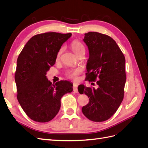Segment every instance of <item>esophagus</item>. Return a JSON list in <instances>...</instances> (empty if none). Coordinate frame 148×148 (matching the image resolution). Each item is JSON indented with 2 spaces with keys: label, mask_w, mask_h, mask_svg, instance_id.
<instances>
[{
  "label": "esophagus",
  "mask_w": 148,
  "mask_h": 148,
  "mask_svg": "<svg viewBox=\"0 0 148 148\" xmlns=\"http://www.w3.org/2000/svg\"><path fill=\"white\" fill-rule=\"evenodd\" d=\"M73 88V91L75 92H78V84H77L74 83Z\"/></svg>",
  "instance_id": "34e87169"
}]
</instances>
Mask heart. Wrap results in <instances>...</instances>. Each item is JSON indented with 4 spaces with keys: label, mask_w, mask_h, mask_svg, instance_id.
I'll use <instances>...</instances> for the list:
<instances>
[{
    "label": "heart",
    "mask_w": 148,
    "mask_h": 148,
    "mask_svg": "<svg viewBox=\"0 0 148 148\" xmlns=\"http://www.w3.org/2000/svg\"><path fill=\"white\" fill-rule=\"evenodd\" d=\"M71 48L72 49V51L75 52V53H76L77 55L79 54V53H81L82 52H84L85 51L83 44L79 41H78V40H74V41L71 42ZM63 51H64V47H62L57 53V55H56L57 60L59 59V58ZM82 69L79 68L70 69V70H68L66 71L65 75L68 78L73 79V80H77L78 78V76L82 73Z\"/></svg>",
    "instance_id": "1"
}]
</instances>
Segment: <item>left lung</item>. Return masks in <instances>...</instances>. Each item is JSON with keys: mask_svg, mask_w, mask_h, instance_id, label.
Returning a JSON list of instances; mask_svg holds the SVG:
<instances>
[{"mask_svg": "<svg viewBox=\"0 0 148 148\" xmlns=\"http://www.w3.org/2000/svg\"><path fill=\"white\" fill-rule=\"evenodd\" d=\"M83 41L88 47L86 79L96 82L98 88L80 85L79 92L89 97L82 107L83 114L93 122H104L117 110L124 96L126 82L125 58L120 47L110 36L97 32L84 34Z\"/></svg>", "mask_w": 148, "mask_h": 148, "instance_id": "obj_1", "label": "left lung"}]
</instances>
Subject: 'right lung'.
I'll return each mask as SVG.
<instances>
[{"mask_svg":"<svg viewBox=\"0 0 148 148\" xmlns=\"http://www.w3.org/2000/svg\"><path fill=\"white\" fill-rule=\"evenodd\" d=\"M71 33L51 32L31 38L17 59L15 80L17 99L26 114L35 122H47L56 117L60 99L73 91V84L60 81L52 84L47 71L56 63L57 53Z\"/></svg>","mask_w":148,"mask_h":148,"instance_id":"right-lung-1","label":"right lung"}]
</instances>
